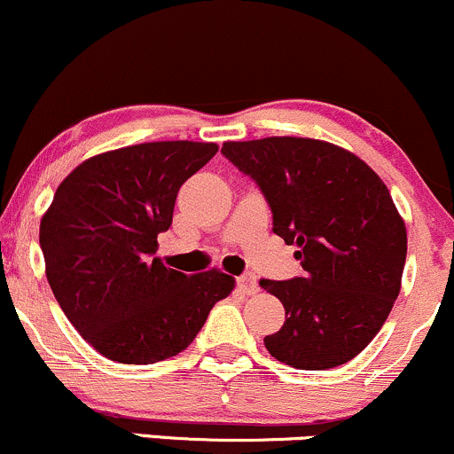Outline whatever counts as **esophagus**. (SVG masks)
I'll use <instances>...</instances> for the list:
<instances>
[{
  "label": "esophagus",
  "instance_id": "esophagus-1",
  "mask_svg": "<svg viewBox=\"0 0 454 454\" xmlns=\"http://www.w3.org/2000/svg\"><path fill=\"white\" fill-rule=\"evenodd\" d=\"M238 286H239V291L247 293V295H254V293L259 291V282H257V278H254L253 274L239 276V278H238Z\"/></svg>",
  "mask_w": 454,
  "mask_h": 454
}]
</instances>
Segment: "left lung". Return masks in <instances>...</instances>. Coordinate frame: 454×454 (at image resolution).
I'll return each mask as SVG.
<instances>
[{
    "label": "left lung",
    "mask_w": 454,
    "mask_h": 454,
    "mask_svg": "<svg viewBox=\"0 0 454 454\" xmlns=\"http://www.w3.org/2000/svg\"><path fill=\"white\" fill-rule=\"evenodd\" d=\"M221 153L259 184L274 233L295 244L303 276L259 280L285 306L265 348L297 370L344 365L385 325L406 263L403 218L380 176L335 144L274 136Z\"/></svg>",
    "instance_id": "left-lung-1"
}]
</instances>
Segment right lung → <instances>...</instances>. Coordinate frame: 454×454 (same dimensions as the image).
I'll return each instance as SVG.
<instances>
[{
  "label": "right lung",
  "instance_id": "1",
  "mask_svg": "<svg viewBox=\"0 0 454 454\" xmlns=\"http://www.w3.org/2000/svg\"><path fill=\"white\" fill-rule=\"evenodd\" d=\"M212 142H146L95 154L59 184L42 216L46 278L67 321L98 353L129 365L176 356L233 276H186L154 257L176 195L215 157Z\"/></svg>",
  "mask_w": 454,
  "mask_h": 454
}]
</instances>
